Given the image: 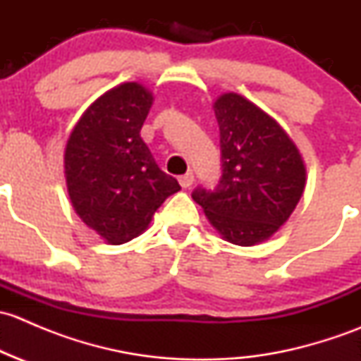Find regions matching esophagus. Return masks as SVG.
Masks as SVG:
<instances>
[{
	"label": "esophagus",
	"instance_id": "obj_1",
	"mask_svg": "<svg viewBox=\"0 0 361 361\" xmlns=\"http://www.w3.org/2000/svg\"><path fill=\"white\" fill-rule=\"evenodd\" d=\"M178 181H180L181 187H183V188H188V187H190L192 183H194V173H192V171H188V173L181 174V176L178 178Z\"/></svg>",
	"mask_w": 361,
	"mask_h": 361
}]
</instances>
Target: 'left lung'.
<instances>
[{
  "label": "left lung",
  "mask_w": 361,
  "mask_h": 361,
  "mask_svg": "<svg viewBox=\"0 0 361 361\" xmlns=\"http://www.w3.org/2000/svg\"><path fill=\"white\" fill-rule=\"evenodd\" d=\"M214 115L221 176L214 188H195L192 199L228 243L253 246L293 213L305 187L304 162L281 126L239 94L218 97Z\"/></svg>",
  "instance_id": "1"
}]
</instances>
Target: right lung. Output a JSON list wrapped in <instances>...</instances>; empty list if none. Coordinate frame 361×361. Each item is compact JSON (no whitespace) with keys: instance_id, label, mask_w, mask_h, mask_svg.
Segmentation results:
<instances>
[{"instance_id":"obj_1","label":"right lung","mask_w":361,"mask_h":361,"mask_svg":"<svg viewBox=\"0 0 361 361\" xmlns=\"http://www.w3.org/2000/svg\"><path fill=\"white\" fill-rule=\"evenodd\" d=\"M152 94L136 82L101 96L73 129L64 154L73 207L110 245L140 235L160 204L180 190L140 133Z\"/></svg>"}]
</instances>
